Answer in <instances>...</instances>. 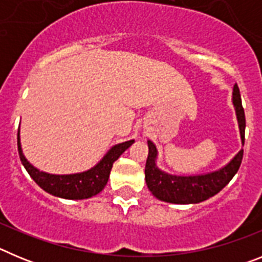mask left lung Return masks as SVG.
I'll use <instances>...</instances> for the list:
<instances>
[{
	"mask_svg": "<svg viewBox=\"0 0 262 262\" xmlns=\"http://www.w3.org/2000/svg\"><path fill=\"white\" fill-rule=\"evenodd\" d=\"M232 102L239 122L240 136L244 144L245 114L242 105V97L237 85L233 86ZM148 159L145 164V182L148 189L157 200L177 205L200 203L214 196L232 180L237 173L243 160V149L236 155L230 163L219 170L198 176H174L168 174L157 168L156 145L148 140Z\"/></svg>",
	"mask_w": 262,
	"mask_h": 262,
	"instance_id": "1",
	"label": "left lung"
}]
</instances>
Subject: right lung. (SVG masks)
Returning <instances> with one entry per match:
<instances>
[{
  "instance_id": "1",
  "label": "right lung",
  "mask_w": 262,
  "mask_h": 262,
  "mask_svg": "<svg viewBox=\"0 0 262 262\" xmlns=\"http://www.w3.org/2000/svg\"><path fill=\"white\" fill-rule=\"evenodd\" d=\"M134 142L135 140H128L114 145L96 166L86 172L76 173V174H50V173L40 172L35 166H32L22 152L19 133H18V152L23 166L43 190L64 200H85L103 190V187L108 181V176L114 161H117L120 155L129 145H133Z\"/></svg>"
}]
</instances>
